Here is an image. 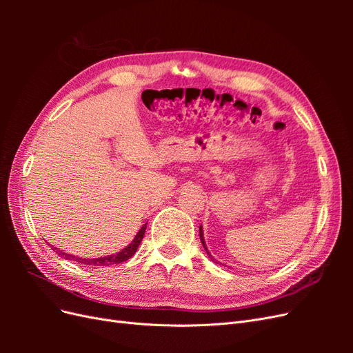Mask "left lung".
Wrapping results in <instances>:
<instances>
[{
  "label": "left lung",
  "mask_w": 353,
  "mask_h": 353,
  "mask_svg": "<svg viewBox=\"0 0 353 353\" xmlns=\"http://www.w3.org/2000/svg\"><path fill=\"white\" fill-rule=\"evenodd\" d=\"M200 240H201V244H203V248L206 249V243H205V239H203V230H201V227H200ZM206 252H208V249H206ZM208 254H209V252H208ZM210 256V254H209Z\"/></svg>",
  "instance_id": "1"
}]
</instances>
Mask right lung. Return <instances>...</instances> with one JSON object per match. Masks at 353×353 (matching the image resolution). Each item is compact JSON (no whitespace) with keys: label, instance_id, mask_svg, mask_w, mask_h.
I'll list each match as a JSON object with an SVG mask.
<instances>
[{"label":"right lung","instance_id":"right-lung-1","mask_svg":"<svg viewBox=\"0 0 353 353\" xmlns=\"http://www.w3.org/2000/svg\"><path fill=\"white\" fill-rule=\"evenodd\" d=\"M145 225L141 227V230L137 232L135 239L131 241L130 245H126L125 249H122L121 252H117L116 254H110V256H104V258H94V259H85V258H78V256H73V254H69V253H65L63 250H59L56 248L51 249L54 250L59 256H61V258L65 259H69V261H74L78 263H83V265H94V266H108V265H114V263H122L125 261H128L131 258V256H134V253L137 252L138 245H140V243L143 241V237H144V232H145Z\"/></svg>","mask_w":353,"mask_h":353}]
</instances>
